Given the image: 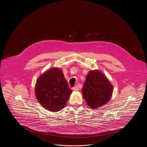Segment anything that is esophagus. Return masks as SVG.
<instances>
[{"label": "esophagus", "instance_id": "34e87169", "mask_svg": "<svg viewBox=\"0 0 147 147\" xmlns=\"http://www.w3.org/2000/svg\"><path fill=\"white\" fill-rule=\"evenodd\" d=\"M73 90H75V91H78V90H79V88H78V87L77 86H75L74 87H73Z\"/></svg>", "mask_w": 147, "mask_h": 147}]
</instances>
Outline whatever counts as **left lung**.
<instances>
[{
	"mask_svg": "<svg viewBox=\"0 0 147 147\" xmlns=\"http://www.w3.org/2000/svg\"><path fill=\"white\" fill-rule=\"evenodd\" d=\"M113 88L106 76L96 69L87 74L82 88V95L90 108L97 109L110 100Z\"/></svg>",
	"mask_w": 147,
	"mask_h": 147,
	"instance_id": "1",
	"label": "left lung"
}]
</instances>
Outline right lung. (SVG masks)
Returning <instances> with one entry per match:
<instances>
[{"label": "right lung", "instance_id": "right-lung-1", "mask_svg": "<svg viewBox=\"0 0 147 147\" xmlns=\"http://www.w3.org/2000/svg\"><path fill=\"white\" fill-rule=\"evenodd\" d=\"M34 92L40 104L54 113L64 108L72 93L62 70L56 67L46 70L37 78Z\"/></svg>", "mask_w": 147, "mask_h": 147}]
</instances>
